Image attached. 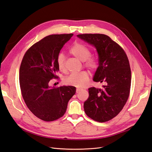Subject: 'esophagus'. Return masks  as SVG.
<instances>
[{"mask_svg":"<svg viewBox=\"0 0 152 152\" xmlns=\"http://www.w3.org/2000/svg\"><path fill=\"white\" fill-rule=\"evenodd\" d=\"M82 89H79V88H77V89H76V93H80V92L82 91Z\"/></svg>","mask_w":152,"mask_h":152,"instance_id":"34e87169","label":"esophagus"}]
</instances>
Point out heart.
<instances>
[{"instance_id":"obj_1","label":"heart","mask_w":152,"mask_h":152,"mask_svg":"<svg viewBox=\"0 0 152 152\" xmlns=\"http://www.w3.org/2000/svg\"><path fill=\"white\" fill-rule=\"evenodd\" d=\"M70 53L73 56L81 61H85L84 66L93 71L98 68V62L94 58L90 57L91 50L86 45L81 43H75L70 49ZM57 65L59 70L62 72L66 71L65 56L63 54H59L57 57ZM89 81V75L87 72L82 71L79 73H72L64 79V83L68 86L77 87H85Z\"/></svg>"}]
</instances>
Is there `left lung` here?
Segmentation results:
<instances>
[{
  "label": "left lung",
  "instance_id": "1",
  "mask_svg": "<svg viewBox=\"0 0 152 152\" xmlns=\"http://www.w3.org/2000/svg\"><path fill=\"white\" fill-rule=\"evenodd\" d=\"M77 37L96 48L99 66L93 80L104 84L102 89H89V98L84 104L85 113L95 121L107 122L120 113L129 96L131 72L128 58L108 35L85 34Z\"/></svg>",
  "mask_w": 152,
  "mask_h": 152
}]
</instances>
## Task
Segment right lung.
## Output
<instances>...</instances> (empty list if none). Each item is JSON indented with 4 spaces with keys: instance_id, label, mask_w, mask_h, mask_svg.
<instances>
[{
    "instance_id": "right-lung-1",
    "label": "right lung",
    "mask_w": 152,
    "mask_h": 152,
    "mask_svg": "<svg viewBox=\"0 0 152 152\" xmlns=\"http://www.w3.org/2000/svg\"><path fill=\"white\" fill-rule=\"evenodd\" d=\"M73 35L45 37L31 45L23 58L20 68L23 98L31 112L44 121H54L63 117L69 100L76 93L73 86H49L50 80L58 78L57 57Z\"/></svg>"
}]
</instances>
